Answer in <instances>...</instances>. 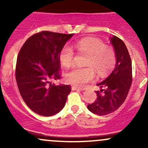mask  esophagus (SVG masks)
<instances>
[{
  "instance_id": "esophagus-1",
  "label": "esophagus",
  "mask_w": 148,
  "mask_h": 148,
  "mask_svg": "<svg viewBox=\"0 0 148 148\" xmlns=\"http://www.w3.org/2000/svg\"><path fill=\"white\" fill-rule=\"evenodd\" d=\"M71 89H72L73 91H80V92H82V89H79V88L77 87V86H72L71 87Z\"/></svg>"
}]
</instances>
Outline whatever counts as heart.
Returning <instances> with one entry per match:
<instances>
[{
  "label": "heart",
  "instance_id": "b5f03b06",
  "mask_svg": "<svg viewBox=\"0 0 148 148\" xmlns=\"http://www.w3.org/2000/svg\"><path fill=\"white\" fill-rule=\"evenodd\" d=\"M74 46L80 53L87 54L85 65L87 67H75L66 76V81L77 87H84L95 78V71L104 75L114 68L116 63V53L112 47L104 45L101 39L84 38L76 41ZM74 52L72 48L65 45L61 49L59 59L62 66L70 67L74 62Z\"/></svg>",
  "mask_w": 148,
  "mask_h": 148
}]
</instances>
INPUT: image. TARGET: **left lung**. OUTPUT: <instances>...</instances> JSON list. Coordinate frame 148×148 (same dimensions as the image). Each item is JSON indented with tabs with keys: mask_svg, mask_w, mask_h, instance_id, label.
Returning a JSON list of instances; mask_svg holds the SVG:
<instances>
[{
	"mask_svg": "<svg viewBox=\"0 0 148 148\" xmlns=\"http://www.w3.org/2000/svg\"><path fill=\"white\" fill-rule=\"evenodd\" d=\"M116 53L115 68L107 79L97 86V100L88 104L87 109L94 114L107 115L116 111L123 104L132 81V62L125 43L118 37L110 38Z\"/></svg>",
	"mask_w": 148,
	"mask_h": 148,
	"instance_id": "1",
	"label": "left lung"
}]
</instances>
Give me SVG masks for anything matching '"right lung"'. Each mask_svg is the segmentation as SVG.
<instances>
[{
    "label": "right lung",
    "mask_w": 148,
    "mask_h": 148,
    "mask_svg": "<svg viewBox=\"0 0 148 148\" xmlns=\"http://www.w3.org/2000/svg\"><path fill=\"white\" fill-rule=\"evenodd\" d=\"M73 35L41 31L29 37L19 51L16 82L23 101L36 114L49 117L64 107L71 87L50 80L60 79L59 51Z\"/></svg>",
    "instance_id": "add662e5"
}]
</instances>
